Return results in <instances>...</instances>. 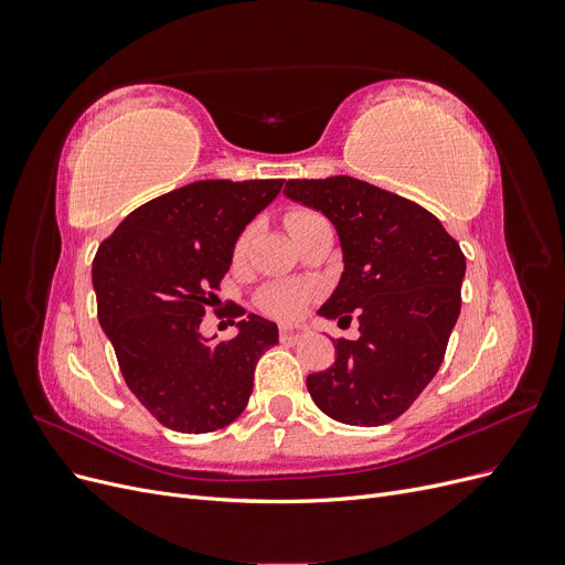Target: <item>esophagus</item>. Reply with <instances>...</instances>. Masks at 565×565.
<instances>
[{"mask_svg":"<svg viewBox=\"0 0 565 565\" xmlns=\"http://www.w3.org/2000/svg\"><path fill=\"white\" fill-rule=\"evenodd\" d=\"M303 334L306 330L299 328V324H280V339L287 341V344H295Z\"/></svg>","mask_w":565,"mask_h":565,"instance_id":"esophagus-1","label":"esophagus"}]
</instances>
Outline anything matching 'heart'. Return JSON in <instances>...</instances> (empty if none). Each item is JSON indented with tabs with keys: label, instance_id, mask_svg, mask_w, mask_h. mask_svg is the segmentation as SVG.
I'll list each match as a JSON object with an SVG mask.
<instances>
[{
	"label": "heart",
	"instance_id": "heart-1",
	"mask_svg": "<svg viewBox=\"0 0 565 565\" xmlns=\"http://www.w3.org/2000/svg\"><path fill=\"white\" fill-rule=\"evenodd\" d=\"M318 218H322V216L311 212V210H292L285 216V226H287L289 233L295 235L301 228L313 224V221H318ZM249 235H252V231H245L241 235V241H237V245H235L237 254L245 252V247L249 243ZM313 297H316V289L311 285L278 282V285H270V287L264 289L262 297H259V306L266 313L276 316L280 320H295L306 311V306L313 301Z\"/></svg>",
	"mask_w": 565,
	"mask_h": 565
}]
</instances>
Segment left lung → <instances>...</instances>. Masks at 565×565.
<instances>
[{"mask_svg": "<svg viewBox=\"0 0 565 565\" xmlns=\"http://www.w3.org/2000/svg\"><path fill=\"white\" fill-rule=\"evenodd\" d=\"M285 195L328 216L344 252V273L318 311L351 322L334 363L306 380L324 415L382 426L417 401L443 363L459 318L467 259L440 221L384 188L353 177L292 179Z\"/></svg>", "mask_w": 565, "mask_h": 565, "instance_id": "obj_1", "label": "left lung"}]
</instances>
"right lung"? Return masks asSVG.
I'll return each mask as SVG.
<instances>
[{
    "label": "right lung",
    "instance_id": "add662e5",
    "mask_svg": "<svg viewBox=\"0 0 565 565\" xmlns=\"http://www.w3.org/2000/svg\"><path fill=\"white\" fill-rule=\"evenodd\" d=\"M280 188L282 179L188 183L134 210L94 256L100 328L127 386L167 429L210 434L241 417L256 363L278 344V324L254 313L218 344L200 322L237 237Z\"/></svg>",
    "mask_w": 565,
    "mask_h": 565
}]
</instances>
